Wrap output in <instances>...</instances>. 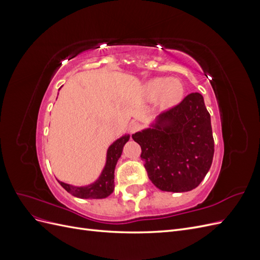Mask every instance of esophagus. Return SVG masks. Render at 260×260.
<instances>
[{"instance_id":"esophagus-1","label":"esophagus","mask_w":260,"mask_h":260,"mask_svg":"<svg viewBox=\"0 0 260 260\" xmlns=\"http://www.w3.org/2000/svg\"><path fill=\"white\" fill-rule=\"evenodd\" d=\"M140 128H141V124L138 121H131L130 124H129V127H128V131L130 133H135V132L139 131Z\"/></svg>"}]
</instances>
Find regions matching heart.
I'll use <instances>...</instances> for the list:
<instances>
[{
    "label": "heart",
    "instance_id": "obj_1",
    "mask_svg": "<svg viewBox=\"0 0 260 260\" xmlns=\"http://www.w3.org/2000/svg\"><path fill=\"white\" fill-rule=\"evenodd\" d=\"M143 98L147 102H155L160 108H169L177 105L184 95V85L176 78L157 77L148 80L143 85Z\"/></svg>",
    "mask_w": 260,
    "mask_h": 260
}]
</instances>
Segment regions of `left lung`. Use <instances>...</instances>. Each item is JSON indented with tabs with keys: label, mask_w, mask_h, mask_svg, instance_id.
<instances>
[{
	"label": "left lung",
	"mask_w": 260,
	"mask_h": 260,
	"mask_svg": "<svg viewBox=\"0 0 260 260\" xmlns=\"http://www.w3.org/2000/svg\"><path fill=\"white\" fill-rule=\"evenodd\" d=\"M149 180L161 191L182 193L199 186L214 158L210 115L200 93L188 94L160 114L149 128L132 135Z\"/></svg>",
	"instance_id": "8db88e82"
}]
</instances>
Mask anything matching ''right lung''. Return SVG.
<instances>
[{
	"instance_id": "add662e5",
	"label": "right lung",
	"mask_w": 260,
	"mask_h": 260,
	"mask_svg": "<svg viewBox=\"0 0 260 260\" xmlns=\"http://www.w3.org/2000/svg\"><path fill=\"white\" fill-rule=\"evenodd\" d=\"M130 139L129 135H124L121 138L117 139L115 142L108 147L106 154V162L102 170L100 177L94 181L93 183L83 185V186H75L57 180L58 183L65 188V190L72 195L79 199H89V200H98L105 199L111 195L115 188L114 179H115V168L118 159L120 158L122 148L124 144Z\"/></svg>"
}]
</instances>
